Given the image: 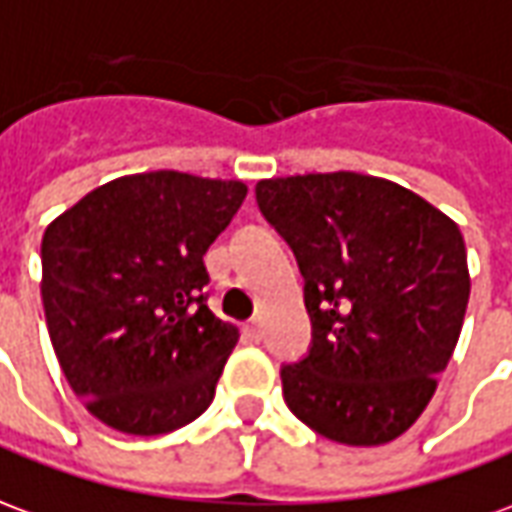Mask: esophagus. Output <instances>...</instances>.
I'll return each instance as SVG.
<instances>
[{
    "mask_svg": "<svg viewBox=\"0 0 512 512\" xmlns=\"http://www.w3.org/2000/svg\"><path fill=\"white\" fill-rule=\"evenodd\" d=\"M244 332H246V338L255 343L263 338V327H260V321H249V324L244 327Z\"/></svg>",
    "mask_w": 512,
    "mask_h": 512,
    "instance_id": "obj_1",
    "label": "esophagus"
}]
</instances>
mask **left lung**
I'll use <instances>...</instances> for the list:
<instances>
[{"instance_id":"obj_1","label":"left lung","mask_w":512,"mask_h":512,"mask_svg":"<svg viewBox=\"0 0 512 512\" xmlns=\"http://www.w3.org/2000/svg\"><path fill=\"white\" fill-rule=\"evenodd\" d=\"M257 207L305 277L313 343L280 371L310 430L380 446L413 427L466 316V244L438 207L396 182L332 171L260 180Z\"/></svg>"}]
</instances>
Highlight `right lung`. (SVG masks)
<instances>
[{
    "mask_svg": "<svg viewBox=\"0 0 512 512\" xmlns=\"http://www.w3.org/2000/svg\"><path fill=\"white\" fill-rule=\"evenodd\" d=\"M244 199L238 180L149 171L107 182L46 227L49 338L102 424L163 435L210 407L238 330L207 307L202 257Z\"/></svg>",
    "mask_w": 512,
    "mask_h": 512,
    "instance_id": "obj_1",
    "label": "right lung"
}]
</instances>
